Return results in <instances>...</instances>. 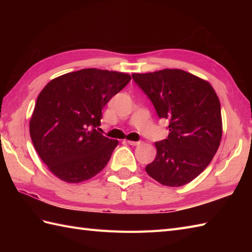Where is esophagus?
Returning <instances> with one entry per match:
<instances>
[{"mask_svg":"<svg viewBox=\"0 0 252 252\" xmlns=\"http://www.w3.org/2000/svg\"><path fill=\"white\" fill-rule=\"evenodd\" d=\"M143 142L142 141H136V142H134V141H127V144H129V145H131V146H138V145H141Z\"/></svg>","mask_w":252,"mask_h":252,"instance_id":"1","label":"esophagus"}]
</instances>
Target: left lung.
Listing matches in <instances>:
<instances>
[{
    "mask_svg": "<svg viewBox=\"0 0 252 252\" xmlns=\"http://www.w3.org/2000/svg\"><path fill=\"white\" fill-rule=\"evenodd\" d=\"M158 117L168 119L165 140L155 143L157 155L146 172L160 184L178 187L197 178L222 138L220 100L211 84L181 69L133 73Z\"/></svg>",
    "mask_w": 252,
    "mask_h": 252,
    "instance_id": "obj_1",
    "label": "left lung"
}]
</instances>
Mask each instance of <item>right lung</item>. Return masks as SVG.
Returning <instances> with one entry per match:
<instances>
[{
	"instance_id": "obj_1",
	"label": "right lung",
	"mask_w": 252,
	"mask_h": 252,
	"mask_svg": "<svg viewBox=\"0 0 252 252\" xmlns=\"http://www.w3.org/2000/svg\"><path fill=\"white\" fill-rule=\"evenodd\" d=\"M130 80L126 73L89 68L53 79L41 91L30 136L42 161L58 179L80 183L106 167L118 141L96 127L104 106Z\"/></svg>"
}]
</instances>
